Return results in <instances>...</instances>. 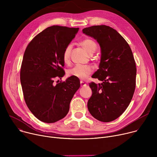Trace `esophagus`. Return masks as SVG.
Here are the masks:
<instances>
[{
    "mask_svg": "<svg viewBox=\"0 0 157 157\" xmlns=\"http://www.w3.org/2000/svg\"><path fill=\"white\" fill-rule=\"evenodd\" d=\"M80 84H81V87H85V86H86V83L82 81H80Z\"/></svg>",
    "mask_w": 157,
    "mask_h": 157,
    "instance_id": "34e87169",
    "label": "esophagus"
}]
</instances>
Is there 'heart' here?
I'll use <instances>...</instances> for the list:
<instances>
[{"instance_id": "1", "label": "heart", "mask_w": 157, "mask_h": 157, "mask_svg": "<svg viewBox=\"0 0 157 157\" xmlns=\"http://www.w3.org/2000/svg\"><path fill=\"white\" fill-rule=\"evenodd\" d=\"M80 44L90 55H93L97 48L96 42L90 38L84 39L80 42ZM71 49L72 45L71 44H68L64 48L63 55V59L64 63H68L69 61ZM93 71V69L91 66L78 64L68 71V75L81 79H85L89 77Z\"/></svg>"}]
</instances>
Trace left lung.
<instances>
[{
  "label": "left lung",
  "mask_w": 157,
  "mask_h": 157,
  "mask_svg": "<svg viewBox=\"0 0 157 157\" xmlns=\"http://www.w3.org/2000/svg\"><path fill=\"white\" fill-rule=\"evenodd\" d=\"M82 32L96 40L101 51L99 68L92 78L102 82L89 83L93 94L87 108L97 120L111 122L123 114L132 99L136 83V61L128 44L115 29L94 25L84 29Z\"/></svg>",
  "instance_id": "obj_1"
}]
</instances>
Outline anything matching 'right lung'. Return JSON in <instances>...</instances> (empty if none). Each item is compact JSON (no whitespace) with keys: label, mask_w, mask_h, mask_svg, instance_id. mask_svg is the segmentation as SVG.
I'll use <instances>...</instances> for the list:
<instances>
[{"label":"right lung","mask_w":157,"mask_h":157,"mask_svg":"<svg viewBox=\"0 0 157 157\" xmlns=\"http://www.w3.org/2000/svg\"><path fill=\"white\" fill-rule=\"evenodd\" d=\"M79 28L53 25L36 35L25 51L20 82L25 103L40 121L54 123L68 113L70 102L80 87L78 78H68L56 85L54 79L64 75L63 52Z\"/></svg>","instance_id":"right-lung-1"}]
</instances>
